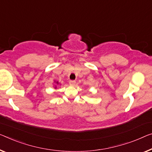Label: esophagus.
<instances>
[{
  "mask_svg": "<svg viewBox=\"0 0 152 152\" xmlns=\"http://www.w3.org/2000/svg\"><path fill=\"white\" fill-rule=\"evenodd\" d=\"M75 83H76V81L74 80H71L69 81L70 86H74L75 85Z\"/></svg>",
  "mask_w": 152,
  "mask_h": 152,
  "instance_id": "34e87169",
  "label": "esophagus"
}]
</instances>
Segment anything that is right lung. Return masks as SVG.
I'll use <instances>...</instances> for the list:
<instances>
[{"instance_id":"1","label":"right lung","mask_w":152,"mask_h":152,"mask_svg":"<svg viewBox=\"0 0 152 152\" xmlns=\"http://www.w3.org/2000/svg\"><path fill=\"white\" fill-rule=\"evenodd\" d=\"M56 83H57V84H58V81L56 82ZM55 88H56V87H55Z\"/></svg>"}]
</instances>
